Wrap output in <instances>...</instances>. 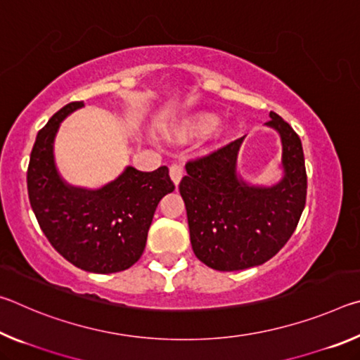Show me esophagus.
<instances>
[{
  "label": "esophagus",
  "instance_id": "1",
  "mask_svg": "<svg viewBox=\"0 0 360 360\" xmlns=\"http://www.w3.org/2000/svg\"><path fill=\"white\" fill-rule=\"evenodd\" d=\"M182 176H184V168L178 165V163H173V165L169 167V178H172V181L174 182L176 187L179 186Z\"/></svg>",
  "mask_w": 360,
  "mask_h": 360
}]
</instances>
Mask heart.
I'll return each instance as SVG.
<instances>
[{
  "label": "heart",
  "instance_id": "1",
  "mask_svg": "<svg viewBox=\"0 0 360 360\" xmlns=\"http://www.w3.org/2000/svg\"><path fill=\"white\" fill-rule=\"evenodd\" d=\"M217 124V114L211 111H193L186 114L169 127L168 136L176 143H187L191 139L200 138L214 129ZM230 133L229 125H221L214 130V136L221 139Z\"/></svg>",
  "mask_w": 360,
  "mask_h": 360
}]
</instances>
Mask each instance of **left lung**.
Masks as SVG:
<instances>
[{
	"label": "left lung",
	"mask_w": 360,
	"mask_h": 360,
	"mask_svg": "<svg viewBox=\"0 0 360 360\" xmlns=\"http://www.w3.org/2000/svg\"><path fill=\"white\" fill-rule=\"evenodd\" d=\"M266 127L281 138V179L254 186L238 173L245 136L211 155L188 162L179 184L195 255L219 271L257 266L279 252L300 219L307 200L302 141L292 127L270 112Z\"/></svg>",
	"instance_id": "left-lung-1"
}]
</instances>
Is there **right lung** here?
<instances>
[{
	"instance_id": "add662e5",
	"label": "right lung",
	"mask_w": 360,
	"mask_h": 360,
	"mask_svg": "<svg viewBox=\"0 0 360 360\" xmlns=\"http://www.w3.org/2000/svg\"><path fill=\"white\" fill-rule=\"evenodd\" d=\"M82 101L68 103L39 130L30 155V205L58 254L90 273H117L136 264L146 248L157 205L174 191L168 168L144 173L125 167L98 188L68 184L60 174L53 143L60 124Z\"/></svg>"
}]
</instances>
